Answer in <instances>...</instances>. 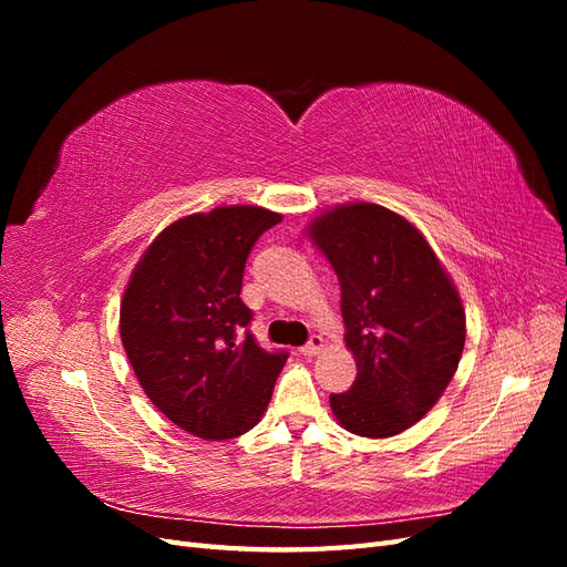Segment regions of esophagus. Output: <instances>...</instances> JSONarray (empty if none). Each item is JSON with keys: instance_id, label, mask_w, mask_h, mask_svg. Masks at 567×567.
Listing matches in <instances>:
<instances>
[{"instance_id": "1", "label": "esophagus", "mask_w": 567, "mask_h": 567, "mask_svg": "<svg viewBox=\"0 0 567 567\" xmlns=\"http://www.w3.org/2000/svg\"><path fill=\"white\" fill-rule=\"evenodd\" d=\"M323 350V340H321V336H312L310 338V342H305V346L298 350L300 354H305V357H315V354H319Z\"/></svg>"}]
</instances>
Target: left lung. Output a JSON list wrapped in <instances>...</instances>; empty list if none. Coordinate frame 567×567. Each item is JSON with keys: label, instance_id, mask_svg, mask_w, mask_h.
Listing matches in <instances>:
<instances>
[{"label": "left lung", "instance_id": "1", "mask_svg": "<svg viewBox=\"0 0 567 567\" xmlns=\"http://www.w3.org/2000/svg\"><path fill=\"white\" fill-rule=\"evenodd\" d=\"M310 234L338 274L357 362L352 388L331 394L333 414L354 435H398L433 409L458 367L461 298L421 231L383 205H338Z\"/></svg>", "mask_w": 567, "mask_h": 567}]
</instances>
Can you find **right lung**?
Returning <instances> with one entry per match:
<instances>
[{"label": "right lung", "instance_id": "add662e5", "mask_svg": "<svg viewBox=\"0 0 567 567\" xmlns=\"http://www.w3.org/2000/svg\"><path fill=\"white\" fill-rule=\"evenodd\" d=\"M281 215L231 205L169 225L136 265L120 305V338L140 385L182 431L244 435L262 419L288 352L248 331L246 260ZM247 329L238 341L235 331Z\"/></svg>", "mask_w": 567, "mask_h": 567}]
</instances>
